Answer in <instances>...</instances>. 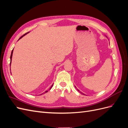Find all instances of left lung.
<instances>
[{
  "label": "left lung",
  "mask_w": 128,
  "mask_h": 128,
  "mask_svg": "<svg viewBox=\"0 0 128 128\" xmlns=\"http://www.w3.org/2000/svg\"><path fill=\"white\" fill-rule=\"evenodd\" d=\"M77 91H78V92H80V93H82V92H80V91H79V90H78V89H77ZM82 94H84V95H86V94H83V93H82Z\"/></svg>",
  "instance_id": "8db88e82"
}]
</instances>
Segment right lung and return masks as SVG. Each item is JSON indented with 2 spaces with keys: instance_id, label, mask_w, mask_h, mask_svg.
<instances>
[{
  "instance_id": "add662e5",
  "label": "right lung",
  "mask_w": 128,
  "mask_h": 128,
  "mask_svg": "<svg viewBox=\"0 0 128 128\" xmlns=\"http://www.w3.org/2000/svg\"><path fill=\"white\" fill-rule=\"evenodd\" d=\"M28 32H27V33L25 34H24V35H23V36H21V37H20V38H19V40H20V39H21V38H22V37L23 36H24V35H26V34H28ZM13 50H12V52H11V55H10V64H11V61H12V55H13ZM52 86H53V85H52V86H51V88H50V89H49V90H51V88H52ZM48 92V91H45V93H46V92Z\"/></svg>"
}]
</instances>
